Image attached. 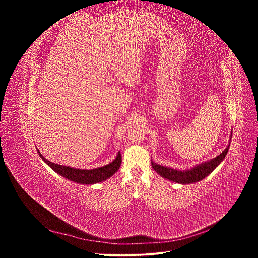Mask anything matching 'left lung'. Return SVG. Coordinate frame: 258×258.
Segmentation results:
<instances>
[{
    "label": "left lung",
    "instance_id": "left-lung-1",
    "mask_svg": "<svg viewBox=\"0 0 258 258\" xmlns=\"http://www.w3.org/2000/svg\"><path fill=\"white\" fill-rule=\"evenodd\" d=\"M229 145L227 146L226 150L222 154H220L217 157L211 159L210 161L201 163L199 166H196L190 170H185V171H179L174 170L172 168H167L157 163H154L152 161V167L153 169L157 172L160 176L163 178L169 179V181H172L179 184H190V183H196L204 179L206 176H208L212 171L220 165V163L224 160L225 156L228 153Z\"/></svg>",
    "mask_w": 258,
    "mask_h": 258
}]
</instances>
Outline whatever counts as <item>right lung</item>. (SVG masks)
<instances>
[{
	"label": "right lung",
	"mask_w": 258,
	"mask_h": 258,
	"mask_svg": "<svg viewBox=\"0 0 258 258\" xmlns=\"http://www.w3.org/2000/svg\"><path fill=\"white\" fill-rule=\"evenodd\" d=\"M40 154L41 158L47 163V165L53 170L56 171L57 173L62 175L63 177L71 179V181L75 183H80V184H96L99 182H103L106 178L111 177L115 172L118 171L120 165H121V155L118 153L117 157L115 160H113L110 165H106L104 167L97 168V169H92V170H82V169H74V168H70L67 166H61V165H56L49 160L43 157L42 154Z\"/></svg>",
	"instance_id": "1"
}]
</instances>
